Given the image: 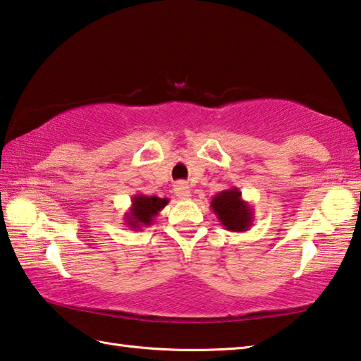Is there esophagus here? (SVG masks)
<instances>
[{
	"label": "esophagus",
	"mask_w": 361,
	"mask_h": 361,
	"mask_svg": "<svg viewBox=\"0 0 361 361\" xmlns=\"http://www.w3.org/2000/svg\"><path fill=\"white\" fill-rule=\"evenodd\" d=\"M173 191H175L176 195H178L180 199H189V195H191V189H189V185H188L186 181L175 183Z\"/></svg>",
	"instance_id": "obj_1"
}]
</instances>
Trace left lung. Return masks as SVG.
<instances>
[{"mask_svg":"<svg viewBox=\"0 0 361 361\" xmlns=\"http://www.w3.org/2000/svg\"><path fill=\"white\" fill-rule=\"evenodd\" d=\"M210 207L224 229L231 232L248 231L253 224V209L242 199L239 188L224 189L212 199Z\"/></svg>","mask_w":361,"mask_h":361,"instance_id":"obj_1","label":"left lung"}]
</instances>
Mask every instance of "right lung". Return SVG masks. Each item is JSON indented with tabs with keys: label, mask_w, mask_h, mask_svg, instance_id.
Returning a JSON list of instances; mask_svg holds the SVG:
<instances>
[{
	"label": "right lung",
	"mask_w": 361,
	"mask_h": 361,
	"mask_svg": "<svg viewBox=\"0 0 361 361\" xmlns=\"http://www.w3.org/2000/svg\"><path fill=\"white\" fill-rule=\"evenodd\" d=\"M169 204L167 197H157V195L135 194L132 197L130 209L126 213L127 228L133 231H142L146 226L152 224L154 218L159 215L164 207Z\"/></svg>",
	"instance_id": "obj_1"
}]
</instances>
